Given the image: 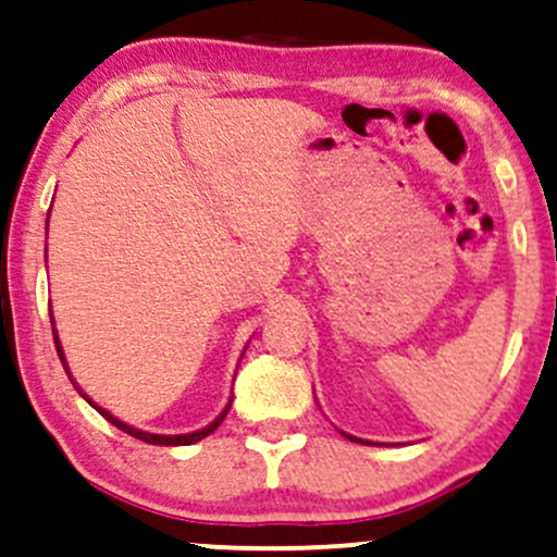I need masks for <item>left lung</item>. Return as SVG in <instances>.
Masks as SVG:
<instances>
[{"mask_svg": "<svg viewBox=\"0 0 557 557\" xmlns=\"http://www.w3.org/2000/svg\"><path fill=\"white\" fill-rule=\"evenodd\" d=\"M345 437H348V440H356V437H350V434H345ZM356 443H361V440H356Z\"/></svg>", "mask_w": 557, "mask_h": 557, "instance_id": "8db88e82", "label": "left lung"}]
</instances>
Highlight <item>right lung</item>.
<instances>
[{"label":"right lung","instance_id":"right-lung-1","mask_svg":"<svg viewBox=\"0 0 557 557\" xmlns=\"http://www.w3.org/2000/svg\"><path fill=\"white\" fill-rule=\"evenodd\" d=\"M47 225H49V220H47ZM52 332H54V330H52ZM54 345H57V356H60L62 367H65V372H67L65 354H62V345H60V337H57V332H54ZM67 376H70V372H67ZM73 385H75V382H73ZM78 393L83 395V389H78ZM83 398H86V395H83ZM86 400L94 406L91 398H86ZM94 408L101 413V417L110 421V424L117 426V430H123L125 434H131V437H136V440H144V443H149V445H194V443H198V440L209 437V434H212V432L216 430V426L222 424V419H225L227 411H230V406H227L225 411H222L220 417H216V419L212 421V424L203 426V430H198V432H190V434H151V432H140V430H136V426H131V424H125V421L114 419L110 411H104V408H99V406H94Z\"/></svg>","mask_w":557,"mask_h":557}]
</instances>
